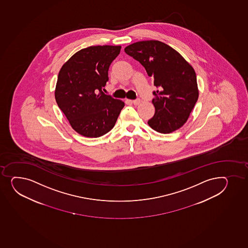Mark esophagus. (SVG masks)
I'll return each instance as SVG.
<instances>
[{"instance_id":"esophagus-1","label":"esophagus","mask_w":248,"mask_h":248,"mask_svg":"<svg viewBox=\"0 0 248 248\" xmlns=\"http://www.w3.org/2000/svg\"><path fill=\"white\" fill-rule=\"evenodd\" d=\"M132 103H133L134 105H138L140 103V99H135V100H132Z\"/></svg>"}]
</instances>
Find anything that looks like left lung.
Instances as JSON below:
<instances>
[{
  "instance_id": "8db88e82",
  "label": "left lung",
  "mask_w": 248,
  "mask_h": 248,
  "mask_svg": "<svg viewBox=\"0 0 248 248\" xmlns=\"http://www.w3.org/2000/svg\"><path fill=\"white\" fill-rule=\"evenodd\" d=\"M124 50L144 67L158 88L154 92L155 113L148 122L149 126L162 134L182 127L199 94L190 63L172 47L156 40L135 42Z\"/></svg>"
}]
</instances>
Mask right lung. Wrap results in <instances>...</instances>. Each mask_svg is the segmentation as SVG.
I'll return each instance as SVG.
<instances>
[{"mask_svg":"<svg viewBox=\"0 0 248 248\" xmlns=\"http://www.w3.org/2000/svg\"><path fill=\"white\" fill-rule=\"evenodd\" d=\"M121 46H94L76 52L60 68L56 103L71 126L81 136L97 138L112 130L125 106L103 92L110 64Z\"/></svg>","mask_w":248,"mask_h":248,"instance_id":"add662e5","label":"right lung"}]
</instances>
